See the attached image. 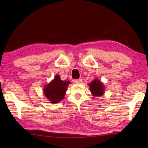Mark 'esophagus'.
<instances>
[{
  "instance_id": "34e87169",
  "label": "esophagus",
  "mask_w": 148,
  "mask_h": 148,
  "mask_svg": "<svg viewBox=\"0 0 148 148\" xmlns=\"http://www.w3.org/2000/svg\"><path fill=\"white\" fill-rule=\"evenodd\" d=\"M81 81H82V79H81V78H79V79H74V82L75 83H81Z\"/></svg>"
}]
</instances>
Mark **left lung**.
Listing matches in <instances>:
<instances>
[{
    "label": "left lung",
    "instance_id": "1",
    "mask_svg": "<svg viewBox=\"0 0 148 148\" xmlns=\"http://www.w3.org/2000/svg\"><path fill=\"white\" fill-rule=\"evenodd\" d=\"M90 90L94 96L99 97L102 95L104 88L101 82L97 79L92 81L89 84Z\"/></svg>",
    "mask_w": 148,
    "mask_h": 148
}]
</instances>
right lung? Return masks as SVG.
I'll use <instances>...</instances> for the list:
<instances>
[{
    "mask_svg": "<svg viewBox=\"0 0 148 148\" xmlns=\"http://www.w3.org/2000/svg\"><path fill=\"white\" fill-rule=\"evenodd\" d=\"M69 81H62L59 76L55 77L51 83L44 89V94L51 103H58L64 99Z\"/></svg>",
    "mask_w": 148,
    "mask_h": 148,
    "instance_id": "1",
    "label": "right lung"
}]
</instances>
